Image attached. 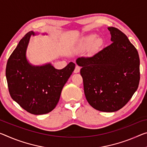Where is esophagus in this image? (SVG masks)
Returning a JSON list of instances; mask_svg holds the SVG:
<instances>
[{"label": "esophagus", "mask_w": 147, "mask_h": 147, "mask_svg": "<svg viewBox=\"0 0 147 147\" xmlns=\"http://www.w3.org/2000/svg\"><path fill=\"white\" fill-rule=\"evenodd\" d=\"M80 71V67L78 66V65H76L75 69H74V73H78Z\"/></svg>", "instance_id": "1"}]
</instances>
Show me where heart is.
Returning <instances> with one entry per match:
<instances>
[{"instance_id":"heart-1","label":"heart","mask_w":147,"mask_h":147,"mask_svg":"<svg viewBox=\"0 0 147 147\" xmlns=\"http://www.w3.org/2000/svg\"><path fill=\"white\" fill-rule=\"evenodd\" d=\"M97 39V35L96 34H90L87 36H86L82 40V43L80 44V48L81 49H87L91 46L93 44L95 43V46H97V47H99L102 44V40L100 38H98Z\"/></svg>"}]
</instances>
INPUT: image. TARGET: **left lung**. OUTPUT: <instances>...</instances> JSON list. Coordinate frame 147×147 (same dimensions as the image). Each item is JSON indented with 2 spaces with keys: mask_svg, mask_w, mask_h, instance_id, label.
Instances as JSON below:
<instances>
[{
  "mask_svg": "<svg viewBox=\"0 0 147 147\" xmlns=\"http://www.w3.org/2000/svg\"><path fill=\"white\" fill-rule=\"evenodd\" d=\"M113 42L90 57H79L86 98L93 108L112 113L131 98L140 80V60L137 49L124 33L108 27Z\"/></svg>",
  "mask_w": 147,
  "mask_h": 147,
  "instance_id": "1",
  "label": "left lung"
}]
</instances>
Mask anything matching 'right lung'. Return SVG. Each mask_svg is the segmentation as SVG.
Returning <instances> with one entry per match:
<instances>
[{"instance_id":"1","label":"right lung","mask_w":147,"mask_h":147,"mask_svg":"<svg viewBox=\"0 0 147 147\" xmlns=\"http://www.w3.org/2000/svg\"><path fill=\"white\" fill-rule=\"evenodd\" d=\"M36 34L29 31L21 39L7 62L6 76L12 99L28 113L40 115L50 113L56 107L75 64L70 62L58 70L51 63L36 66L30 63L26 57L27 49L31 35Z\"/></svg>"}]
</instances>
